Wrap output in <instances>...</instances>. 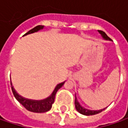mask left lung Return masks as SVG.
<instances>
[{
  "mask_svg": "<svg viewBox=\"0 0 128 128\" xmlns=\"http://www.w3.org/2000/svg\"><path fill=\"white\" fill-rule=\"evenodd\" d=\"M98 32H99V33H100L102 38L103 39H104V40H112L110 38L106 35V33H105L104 32L101 31V30L98 31ZM75 105H76V109L77 110V111H78V113H80L81 114H83V115L85 116L96 115V114H97L101 113L102 111H103L104 109H106V108H108V107H107V108H104V109L97 110H89V109L84 108L82 107V106L80 104V103L78 102V99H77V97H76V96H75Z\"/></svg>",
  "mask_w": 128,
  "mask_h": 128,
  "instance_id": "obj_1",
  "label": "left lung"
}]
</instances>
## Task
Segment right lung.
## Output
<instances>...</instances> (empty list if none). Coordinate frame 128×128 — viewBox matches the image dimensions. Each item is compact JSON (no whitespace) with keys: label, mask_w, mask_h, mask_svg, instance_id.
I'll return each instance as SVG.
<instances>
[{"label":"right lung","mask_w":128,"mask_h":128,"mask_svg":"<svg viewBox=\"0 0 128 128\" xmlns=\"http://www.w3.org/2000/svg\"><path fill=\"white\" fill-rule=\"evenodd\" d=\"M44 28V26L42 25H38L36 27H34L33 29H32L31 30H30L28 32H26L25 36H27L29 34H32L34 32H37L39 30H41ZM66 81H64L62 83H59L56 85V87L55 88V89L53 90V92L51 93L50 96H49L47 98L41 99V100H33V99H30V98H24L23 96H21L20 95H19L15 89L12 86V84L11 82V86H12V90L14 96L15 97V98L29 111L33 112V113H45L49 111L51 108L52 104L54 103L55 101V96L57 92V91L60 89L65 83Z\"/></svg>","instance_id":"obj_1"}]
</instances>
